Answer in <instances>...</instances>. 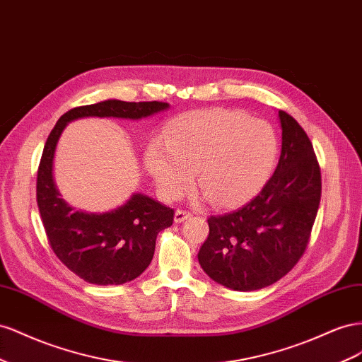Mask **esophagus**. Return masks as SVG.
I'll return each mask as SVG.
<instances>
[{
	"instance_id": "obj_1",
	"label": "esophagus",
	"mask_w": 362,
	"mask_h": 362,
	"mask_svg": "<svg viewBox=\"0 0 362 362\" xmlns=\"http://www.w3.org/2000/svg\"><path fill=\"white\" fill-rule=\"evenodd\" d=\"M189 216H191L189 211H187V209H177V211H175V214H174V221L175 223H182V221H185L187 218H189Z\"/></svg>"
}]
</instances>
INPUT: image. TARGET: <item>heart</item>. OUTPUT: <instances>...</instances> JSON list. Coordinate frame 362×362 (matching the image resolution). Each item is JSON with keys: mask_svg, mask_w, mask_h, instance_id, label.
Instances as JSON below:
<instances>
[{"mask_svg": "<svg viewBox=\"0 0 362 362\" xmlns=\"http://www.w3.org/2000/svg\"><path fill=\"white\" fill-rule=\"evenodd\" d=\"M277 153L273 129L244 113L209 109L174 118L146 153L160 192L177 199L197 171L199 187L212 204L232 206L252 195L270 173Z\"/></svg>", "mask_w": 362, "mask_h": 362, "instance_id": "1", "label": "heart"}]
</instances>
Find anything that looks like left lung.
<instances>
[{
	"mask_svg": "<svg viewBox=\"0 0 362 362\" xmlns=\"http://www.w3.org/2000/svg\"><path fill=\"white\" fill-rule=\"evenodd\" d=\"M282 151L276 171L243 208L208 218L199 252L203 270L236 291L261 290L293 270L303 256L322 199V171L311 139L279 110Z\"/></svg>",
	"mask_w": 362,
	"mask_h": 362,
	"instance_id": "1",
	"label": "left lung"
}]
</instances>
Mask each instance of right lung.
Listing matches in <instances>:
<instances>
[{
	"instance_id": "right-lung-1",
	"label": "right lung",
	"mask_w": 362,
	"mask_h": 362,
	"mask_svg": "<svg viewBox=\"0 0 362 362\" xmlns=\"http://www.w3.org/2000/svg\"><path fill=\"white\" fill-rule=\"evenodd\" d=\"M168 107L163 101L107 100L78 106L59 118L45 142L37 168L36 200L47 240L59 261L94 285H121L150 265L156 236L174 221V209L147 195L135 194L121 208L106 214L74 211L60 199L53 179V159L62 130L83 117L138 119Z\"/></svg>"
}]
</instances>
